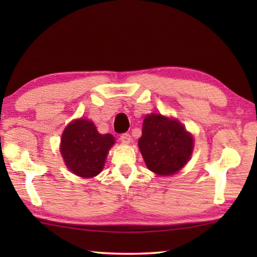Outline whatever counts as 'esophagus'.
<instances>
[{
	"instance_id": "34e87169",
	"label": "esophagus",
	"mask_w": 257,
	"mask_h": 257,
	"mask_svg": "<svg viewBox=\"0 0 257 257\" xmlns=\"http://www.w3.org/2000/svg\"><path fill=\"white\" fill-rule=\"evenodd\" d=\"M120 139H121V142L123 143V144H129V143L132 142V136H130V134H128V133H124V134L121 135Z\"/></svg>"
}]
</instances>
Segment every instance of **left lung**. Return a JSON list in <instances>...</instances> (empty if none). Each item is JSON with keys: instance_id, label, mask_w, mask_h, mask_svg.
I'll return each instance as SVG.
<instances>
[{"instance_id": "1", "label": "left lung", "mask_w": 257, "mask_h": 257, "mask_svg": "<svg viewBox=\"0 0 257 257\" xmlns=\"http://www.w3.org/2000/svg\"><path fill=\"white\" fill-rule=\"evenodd\" d=\"M193 137L179 121L161 114L147 115L138 145L147 168L160 176L180 170L193 152Z\"/></svg>"}]
</instances>
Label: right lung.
<instances>
[{"label":"right lung","instance_id":"1","mask_svg":"<svg viewBox=\"0 0 257 257\" xmlns=\"http://www.w3.org/2000/svg\"><path fill=\"white\" fill-rule=\"evenodd\" d=\"M113 144L112 135H101L92 121L80 119L64 129L60 150L69 170L82 178H92L102 171Z\"/></svg>","mask_w":257,"mask_h":257}]
</instances>
